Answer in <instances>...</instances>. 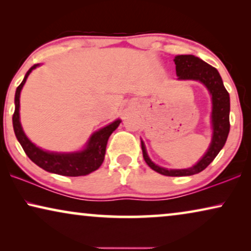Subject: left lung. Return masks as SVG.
Here are the masks:
<instances>
[{
    "instance_id": "8db88e82",
    "label": "left lung",
    "mask_w": 251,
    "mask_h": 251,
    "mask_svg": "<svg viewBox=\"0 0 251 251\" xmlns=\"http://www.w3.org/2000/svg\"><path fill=\"white\" fill-rule=\"evenodd\" d=\"M176 74L178 80H195L203 83L211 95L212 112V138L210 146L203 157L192 168L187 169H170L156 166L147 155L146 149L142 142L143 156L151 169L164 176H192L201 173L210 164L221 150L224 147L229 132V95L223 84L222 77L215 67L205 63L193 54H179L175 57Z\"/></svg>"
}]
</instances>
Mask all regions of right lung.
Masks as SVG:
<instances>
[{
    "label": "right lung",
    "instance_id": "obj_1",
    "mask_svg": "<svg viewBox=\"0 0 251 251\" xmlns=\"http://www.w3.org/2000/svg\"><path fill=\"white\" fill-rule=\"evenodd\" d=\"M39 66V64H35L27 72L25 77L22 83L18 85L16 90L15 96V113L12 116L13 130H15V135L18 139V142L22 145L23 150L25 151L26 155L33 161L34 163L37 164L40 168H42L49 173L61 175V176H70V177H77V176H85L92 171L97 170L101 166L102 161L105 157L106 145H107V140L112 132L118 128L121 120H116L112 122L111 125L104 126L98 131H96L94 135L90 137L88 140L87 146L84 150L78 151V152L73 153H53L48 152V151L41 150L40 147L30 142L27 138L25 132L22 128L19 120V107H20V91L25 84V82L28 77L30 72L34 68Z\"/></svg>",
    "mask_w": 251,
    "mask_h": 251
}]
</instances>
